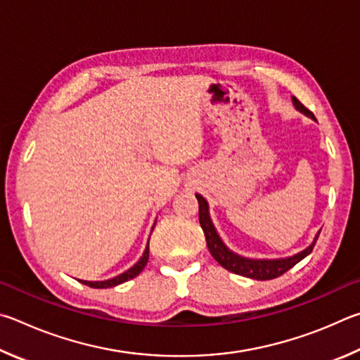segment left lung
I'll list each match as a JSON object with an SVG mask.
<instances>
[{
	"label": "left lung",
	"mask_w": 360,
	"mask_h": 360,
	"mask_svg": "<svg viewBox=\"0 0 360 360\" xmlns=\"http://www.w3.org/2000/svg\"><path fill=\"white\" fill-rule=\"evenodd\" d=\"M292 103L295 105V109L300 110L302 113H305L307 117L316 120L313 115V112L308 110L297 98H292ZM196 198L199 202V223H200V228L204 231L207 247H209V251L212 253V256L215 257V261L219 264V266L224 267L226 270H229L232 274L248 276V278L261 280V281L274 280L276 276L286 274L289 269H292L295 264L300 262L304 257L310 255L314 248V243L318 240V236H316L314 242L307 250L300 251V253L294 255L291 257H286V259H272V261L247 259V257L238 256L236 253H232L231 250L226 248V245L221 242V238H219V236L217 234V231L210 221L209 204H207V200L200 196V194H196Z\"/></svg>",
	"instance_id": "8db88e82"
}]
</instances>
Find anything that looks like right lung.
<instances>
[{"mask_svg":"<svg viewBox=\"0 0 360 360\" xmlns=\"http://www.w3.org/2000/svg\"><path fill=\"white\" fill-rule=\"evenodd\" d=\"M148 253H150V248L147 245V248H145L142 257L139 259L136 266H132L129 270H126L124 274L115 276V278H110V280H105V281H82V283H84V285H86V286H90V288H94V289H104V288H113L117 285H122V283L134 278V276H137L139 274L142 272L143 267L147 266V262H148Z\"/></svg>","mask_w":360,"mask_h":360,"instance_id":"add662e5","label":"right lung"}]
</instances>
